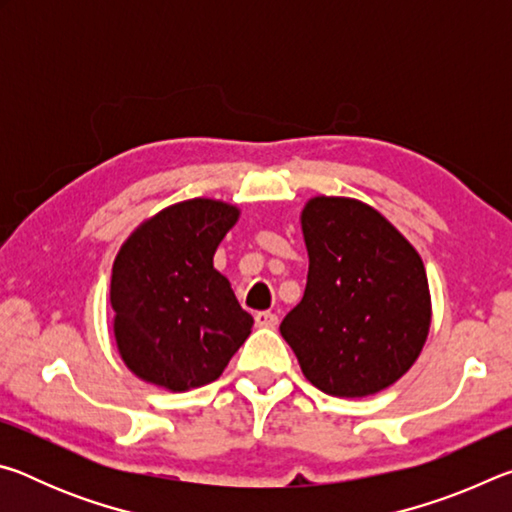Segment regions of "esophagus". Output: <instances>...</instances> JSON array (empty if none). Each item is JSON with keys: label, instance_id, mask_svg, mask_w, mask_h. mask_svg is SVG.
Returning a JSON list of instances; mask_svg holds the SVG:
<instances>
[{"label": "esophagus", "instance_id": "1", "mask_svg": "<svg viewBox=\"0 0 512 512\" xmlns=\"http://www.w3.org/2000/svg\"><path fill=\"white\" fill-rule=\"evenodd\" d=\"M255 323L257 327H266V329H273L277 325V316L273 311H257L255 314Z\"/></svg>", "mask_w": 512, "mask_h": 512}]
</instances>
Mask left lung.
<instances>
[{"label": "left lung", "instance_id": "8db88e82", "mask_svg": "<svg viewBox=\"0 0 512 512\" xmlns=\"http://www.w3.org/2000/svg\"><path fill=\"white\" fill-rule=\"evenodd\" d=\"M307 289L282 320L302 375L334 397H368L418 361L431 327L422 257L375 207L314 196L300 212Z\"/></svg>", "mask_w": 512, "mask_h": 512}]
</instances>
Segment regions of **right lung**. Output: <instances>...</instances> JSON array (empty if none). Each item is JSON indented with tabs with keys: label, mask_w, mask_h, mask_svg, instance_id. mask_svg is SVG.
Returning <instances> with one entry per match:
<instances>
[{
	"label": "right lung",
	"mask_w": 512,
	"mask_h": 512,
	"mask_svg": "<svg viewBox=\"0 0 512 512\" xmlns=\"http://www.w3.org/2000/svg\"><path fill=\"white\" fill-rule=\"evenodd\" d=\"M241 210L189 198L149 216L112 264V336L124 366L146 384L185 393L219 379L253 332L214 253Z\"/></svg>",
	"instance_id": "add662e5"
}]
</instances>
